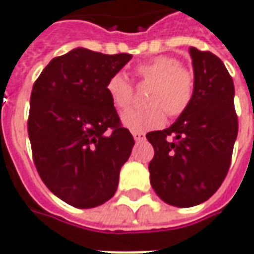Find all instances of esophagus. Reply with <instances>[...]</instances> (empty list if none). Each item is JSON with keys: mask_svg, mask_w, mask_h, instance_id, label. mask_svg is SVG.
<instances>
[{"mask_svg": "<svg viewBox=\"0 0 254 254\" xmlns=\"http://www.w3.org/2000/svg\"><path fill=\"white\" fill-rule=\"evenodd\" d=\"M133 137L136 141H143L145 139L144 133H139V132H133Z\"/></svg>", "mask_w": 254, "mask_h": 254, "instance_id": "1", "label": "esophagus"}]
</instances>
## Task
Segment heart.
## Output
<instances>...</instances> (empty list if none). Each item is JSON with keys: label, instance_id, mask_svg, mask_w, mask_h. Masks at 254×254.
Masks as SVG:
<instances>
[{"label": "heart", "instance_id": "b5f03b06", "mask_svg": "<svg viewBox=\"0 0 254 254\" xmlns=\"http://www.w3.org/2000/svg\"><path fill=\"white\" fill-rule=\"evenodd\" d=\"M136 74L143 84L151 85L145 109L127 110L122 124L132 132L144 133L164 127L166 114L177 118L184 114L194 100L196 78L192 68L169 55H159L136 65ZM106 92L115 109L124 111L133 102L134 89L122 72L107 79Z\"/></svg>", "mask_w": 254, "mask_h": 254}]
</instances>
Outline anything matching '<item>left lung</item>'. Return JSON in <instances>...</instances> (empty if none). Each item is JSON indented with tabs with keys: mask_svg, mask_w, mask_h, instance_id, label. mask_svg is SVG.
Instances as JSON below:
<instances>
[{
	"mask_svg": "<svg viewBox=\"0 0 254 254\" xmlns=\"http://www.w3.org/2000/svg\"><path fill=\"white\" fill-rule=\"evenodd\" d=\"M196 89L189 110L172 127L145 134L154 147L150 182L169 205L195 206L224 182L238 134L234 82L221 60L209 51L190 49Z\"/></svg>",
	"mask_w": 254,
	"mask_h": 254,
	"instance_id": "obj_1",
	"label": "left lung"
}]
</instances>
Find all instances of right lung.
Segmentation results:
<instances>
[{"instance_id": "add662e5", "label": "right lung", "mask_w": 254, "mask_h": 254, "mask_svg": "<svg viewBox=\"0 0 254 254\" xmlns=\"http://www.w3.org/2000/svg\"><path fill=\"white\" fill-rule=\"evenodd\" d=\"M132 55L85 48L58 56L33 85L27 130L44 184L62 201L88 209L117 191L134 140L122 127L106 84Z\"/></svg>"}]
</instances>
